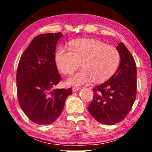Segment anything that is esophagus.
<instances>
[{
    "mask_svg": "<svg viewBox=\"0 0 152 152\" xmlns=\"http://www.w3.org/2000/svg\"><path fill=\"white\" fill-rule=\"evenodd\" d=\"M79 87H76V86H74L72 88V91L73 92H76V91H78L79 90Z\"/></svg>",
    "mask_w": 152,
    "mask_h": 152,
    "instance_id": "esophagus-1",
    "label": "esophagus"
}]
</instances>
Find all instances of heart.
<instances>
[{"instance_id": "obj_1", "label": "heart", "mask_w": 152, "mask_h": 152, "mask_svg": "<svg viewBox=\"0 0 152 152\" xmlns=\"http://www.w3.org/2000/svg\"><path fill=\"white\" fill-rule=\"evenodd\" d=\"M56 64L61 73L69 74L81 63L82 68L73 74L68 84L74 86L106 81L117 70L121 56L116 48L107 45L94 39L72 41L70 48H58L55 54Z\"/></svg>"}]
</instances>
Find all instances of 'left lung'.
<instances>
[{"label":"left lung","instance_id":"1","mask_svg":"<svg viewBox=\"0 0 152 152\" xmlns=\"http://www.w3.org/2000/svg\"><path fill=\"white\" fill-rule=\"evenodd\" d=\"M117 49L121 56L119 68L107 81L93 88V99L88 107L95 120L109 125L125 119L133 107L137 93L134 58L122 42Z\"/></svg>","mask_w":152,"mask_h":152}]
</instances>
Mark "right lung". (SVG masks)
Here are the masks:
<instances>
[{"label":"right lung","instance_id":"1","mask_svg":"<svg viewBox=\"0 0 152 152\" xmlns=\"http://www.w3.org/2000/svg\"><path fill=\"white\" fill-rule=\"evenodd\" d=\"M61 36V33L37 35L18 64V101L27 117L38 125H48L57 119L67 97L72 93L71 88L53 89L61 79L55 60L56 44Z\"/></svg>","mask_w":152,"mask_h":152}]
</instances>
